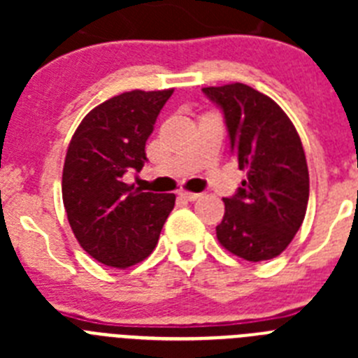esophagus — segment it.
I'll list each match as a JSON object with an SVG mask.
<instances>
[{
  "mask_svg": "<svg viewBox=\"0 0 358 358\" xmlns=\"http://www.w3.org/2000/svg\"><path fill=\"white\" fill-rule=\"evenodd\" d=\"M179 197L185 199V201L194 202V201H197L199 197H201V194H194V192H186V189H179Z\"/></svg>",
  "mask_w": 358,
  "mask_h": 358,
  "instance_id": "34e87169",
  "label": "esophagus"
}]
</instances>
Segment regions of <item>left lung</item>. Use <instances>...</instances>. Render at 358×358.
Here are the masks:
<instances>
[{"label":"left lung","instance_id":"left-lung-1","mask_svg":"<svg viewBox=\"0 0 358 358\" xmlns=\"http://www.w3.org/2000/svg\"><path fill=\"white\" fill-rule=\"evenodd\" d=\"M224 113L233 156L248 179L217 226L222 248L248 262L285 251L308 204V166L296 127L273 98L245 84L202 87Z\"/></svg>","mask_w":358,"mask_h":358}]
</instances>
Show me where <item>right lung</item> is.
Instances as JSON below:
<instances>
[{"instance_id":"obj_1","label":"right lung","mask_w":358,"mask_h":358,"mask_svg":"<svg viewBox=\"0 0 358 358\" xmlns=\"http://www.w3.org/2000/svg\"><path fill=\"white\" fill-rule=\"evenodd\" d=\"M173 90L129 91L94 107L69 141L62 201L75 238L103 265L127 268L154 251L173 194L140 192L123 182L140 172L145 143Z\"/></svg>"}]
</instances>
